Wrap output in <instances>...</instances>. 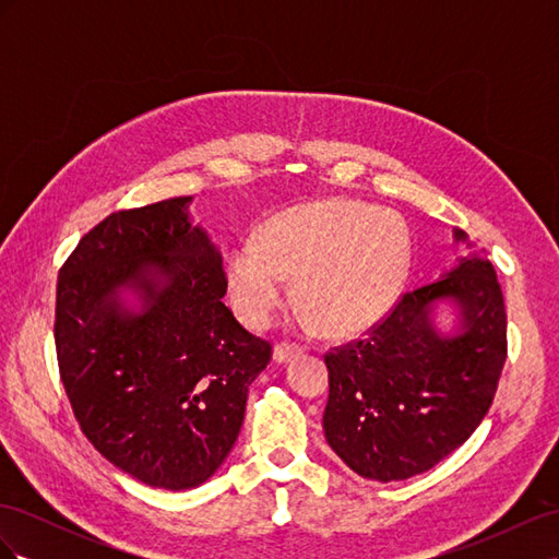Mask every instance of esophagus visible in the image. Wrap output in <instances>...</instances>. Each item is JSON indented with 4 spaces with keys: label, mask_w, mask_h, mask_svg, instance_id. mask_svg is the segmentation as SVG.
I'll return each instance as SVG.
<instances>
[{
    "label": "esophagus",
    "mask_w": 559,
    "mask_h": 559,
    "mask_svg": "<svg viewBox=\"0 0 559 559\" xmlns=\"http://www.w3.org/2000/svg\"><path fill=\"white\" fill-rule=\"evenodd\" d=\"M300 347L298 345H289V343H282V345H277L275 349H273V359L277 361V364H289V361H294V359H298L300 357Z\"/></svg>",
    "instance_id": "1"
}]
</instances>
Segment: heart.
Segmentation results:
<instances>
[{
  "label": "heart",
  "instance_id": "obj_1",
  "mask_svg": "<svg viewBox=\"0 0 559 559\" xmlns=\"http://www.w3.org/2000/svg\"><path fill=\"white\" fill-rule=\"evenodd\" d=\"M411 267L401 216L352 200L289 207L242 238L228 259V294L238 317L259 329L275 314L296 275L306 319L331 335L357 333L394 306Z\"/></svg>",
  "mask_w": 559,
  "mask_h": 559
}]
</instances>
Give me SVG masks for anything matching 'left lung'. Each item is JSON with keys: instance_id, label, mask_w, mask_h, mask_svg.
Wrapping results in <instances>:
<instances>
[{"instance_id": "8db88e82", "label": "left lung", "mask_w": 559, "mask_h": 559, "mask_svg": "<svg viewBox=\"0 0 559 559\" xmlns=\"http://www.w3.org/2000/svg\"><path fill=\"white\" fill-rule=\"evenodd\" d=\"M452 235L468 247L460 263L405 294L361 341L324 359L326 441L364 478L392 483L433 468L492 405L506 361L501 286L468 235ZM441 305L445 322L437 321Z\"/></svg>"}]
</instances>
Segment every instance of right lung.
I'll use <instances>...</instances> for the list:
<instances>
[{
	"label": "right lung",
	"mask_w": 559,
	"mask_h": 559,
	"mask_svg": "<svg viewBox=\"0 0 559 559\" xmlns=\"http://www.w3.org/2000/svg\"><path fill=\"white\" fill-rule=\"evenodd\" d=\"M191 195L116 212L83 235L56 296L67 399L95 450L134 480H210L245 419L270 345L224 306L222 251Z\"/></svg>",
	"instance_id": "right-lung-1"
}]
</instances>
